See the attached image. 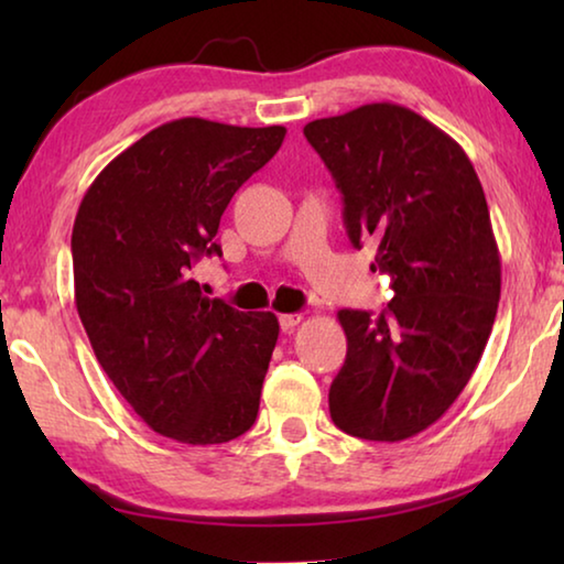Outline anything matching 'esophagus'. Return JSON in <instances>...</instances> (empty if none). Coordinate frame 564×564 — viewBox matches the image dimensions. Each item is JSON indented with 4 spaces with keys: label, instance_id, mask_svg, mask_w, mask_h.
<instances>
[{
    "label": "esophagus",
    "instance_id": "1",
    "mask_svg": "<svg viewBox=\"0 0 564 564\" xmlns=\"http://www.w3.org/2000/svg\"><path fill=\"white\" fill-rule=\"evenodd\" d=\"M301 321H303L301 313H283V316H279V323H281L283 333H293V328L299 326Z\"/></svg>",
    "mask_w": 564,
    "mask_h": 564
}]
</instances>
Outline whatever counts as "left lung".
<instances>
[{
  "label": "left lung",
  "instance_id": "8db88e82",
  "mask_svg": "<svg viewBox=\"0 0 564 564\" xmlns=\"http://www.w3.org/2000/svg\"><path fill=\"white\" fill-rule=\"evenodd\" d=\"M343 198L350 243L393 299L338 311L346 362L328 405L343 433L398 443L433 425L470 380L500 301V253L463 147L398 104H366L303 127Z\"/></svg>",
  "mask_w": 564,
  "mask_h": 564
}]
</instances>
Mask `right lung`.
<instances>
[{"mask_svg":"<svg viewBox=\"0 0 564 564\" xmlns=\"http://www.w3.org/2000/svg\"><path fill=\"white\" fill-rule=\"evenodd\" d=\"M283 137L196 117L161 123L94 178L76 212L84 330L123 400L171 441L228 443L259 415L279 318L208 299L191 269L221 256L228 202Z\"/></svg>","mask_w":564,"mask_h":564,"instance_id":"add662e5","label":"right lung"}]
</instances>
